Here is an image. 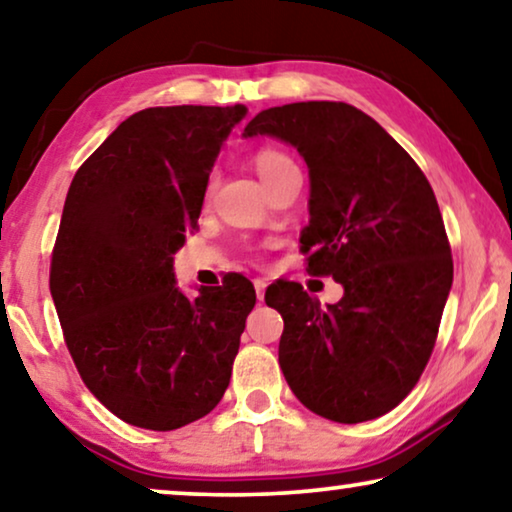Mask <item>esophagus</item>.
I'll return each instance as SVG.
<instances>
[{
    "label": "esophagus",
    "mask_w": 512,
    "mask_h": 512,
    "mask_svg": "<svg viewBox=\"0 0 512 512\" xmlns=\"http://www.w3.org/2000/svg\"><path fill=\"white\" fill-rule=\"evenodd\" d=\"M265 286H268V284H265L263 279H254V289H256V298L258 300L265 298Z\"/></svg>",
    "instance_id": "esophagus-1"
}]
</instances>
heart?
I'll return each instance as SVG.
<instances>
[{
	"mask_svg": "<svg viewBox=\"0 0 512 512\" xmlns=\"http://www.w3.org/2000/svg\"><path fill=\"white\" fill-rule=\"evenodd\" d=\"M289 165H293V160L286 156V153L277 151V149H263V151H258L254 158V167H256L258 177H261L263 184H268L270 179H275L277 174Z\"/></svg>",
	"mask_w": 512,
	"mask_h": 512,
	"instance_id": "1",
	"label": "heart"
}]
</instances>
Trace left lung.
<instances>
[{"label": "left lung", "mask_w": 512, "mask_h": 512, "mask_svg": "<svg viewBox=\"0 0 512 512\" xmlns=\"http://www.w3.org/2000/svg\"><path fill=\"white\" fill-rule=\"evenodd\" d=\"M242 137L291 144L310 170L307 272L345 296L321 307L303 286L265 293L282 314L279 366L305 408L340 424L394 410L436 345L452 289V251L436 195L408 151L345 102L265 109Z\"/></svg>", "instance_id": "left-lung-1"}]
</instances>
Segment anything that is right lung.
Wrapping results in <instances>:
<instances>
[{"mask_svg": "<svg viewBox=\"0 0 512 512\" xmlns=\"http://www.w3.org/2000/svg\"><path fill=\"white\" fill-rule=\"evenodd\" d=\"M244 116V104L142 109L69 186L51 261L55 310L90 394L139 429L191 424L228 389L254 284L230 275L188 298L172 263Z\"/></svg>", "mask_w": 512, "mask_h": 512, "instance_id": "1", "label": "right lung"}]
</instances>
